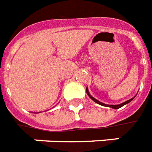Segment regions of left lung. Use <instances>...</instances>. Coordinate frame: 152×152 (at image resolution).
Returning <instances> with one entry per match:
<instances>
[{
  "mask_svg": "<svg viewBox=\"0 0 152 152\" xmlns=\"http://www.w3.org/2000/svg\"><path fill=\"white\" fill-rule=\"evenodd\" d=\"M86 92H87V94H88V96H89V97H90V98L92 99V100H93V102H96V103H97V104H102V105H104V106H109V107L113 108V109H116V110H117V109H119V108L122 107V106H123L124 104H128L129 102H131V101H132V100H133V99H134V97H133V98L130 99V100H128V101H126V102H123V103H122V104H115V105H113V104H103V103H102V102H99V101H97L96 99H95V98H94V97H93V96H91L90 94H89V93H88V88H86Z\"/></svg>",
  "mask_w": 152,
  "mask_h": 152,
  "instance_id": "obj_1",
  "label": "left lung"
}]
</instances>
